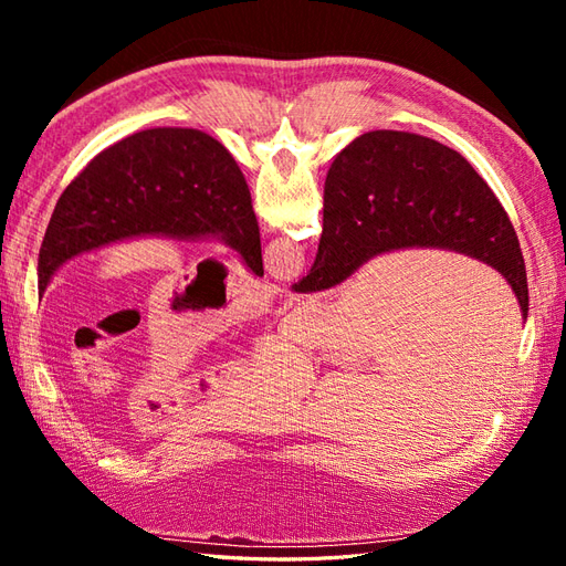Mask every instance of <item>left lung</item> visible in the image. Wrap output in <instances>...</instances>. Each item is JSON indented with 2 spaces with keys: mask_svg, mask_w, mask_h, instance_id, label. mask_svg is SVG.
<instances>
[{
  "mask_svg": "<svg viewBox=\"0 0 566 566\" xmlns=\"http://www.w3.org/2000/svg\"><path fill=\"white\" fill-rule=\"evenodd\" d=\"M146 235L219 241L264 276L250 188L231 153L200 129L153 127L101 150L67 184L40 248V295L65 262Z\"/></svg>",
  "mask_w": 566,
  "mask_h": 566,
  "instance_id": "1",
  "label": "left lung"
}]
</instances>
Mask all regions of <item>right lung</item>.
<instances>
[{"label":"right lung","instance_id":"right-lung-1","mask_svg":"<svg viewBox=\"0 0 566 566\" xmlns=\"http://www.w3.org/2000/svg\"><path fill=\"white\" fill-rule=\"evenodd\" d=\"M434 248L495 269L528 314L517 233L489 184L458 150L420 134L375 129L333 160L312 271L293 293H318L394 250Z\"/></svg>","mask_w":566,"mask_h":566}]
</instances>
